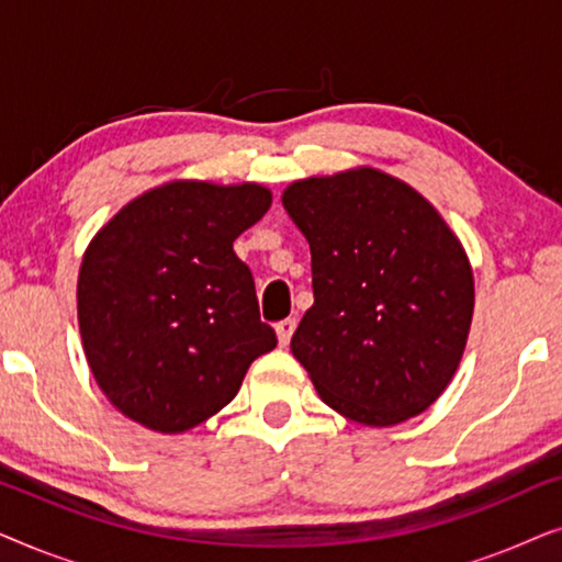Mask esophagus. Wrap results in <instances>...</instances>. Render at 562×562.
<instances>
[{
    "mask_svg": "<svg viewBox=\"0 0 562 562\" xmlns=\"http://www.w3.org/2000/svg\"><path fill=\"white\" fill-rule=\"evenodd\" d=\"M294 329H296V319H281L279 325H276V335H279V342L289 345L291 335H294Z\"/></svg>",
    "mask_w": 562,
    "mask_h": 562,
    "instance_id": "obj_1",
    "label": "esophagus"
}]
</instances>
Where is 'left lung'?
<instances>
[{
    "label": "left lung",
    "mask_w": 562,
    "mask_h": 562,
    "mask_svg": "<svg viewBox=\"0 0 562 562\" xmlns=\"http://www.w3.org/2000/svg\"><path fill=\"white\" fill-rule=\"evenodd\" d=\"M312 250L314 304L291 337L317 394L342 417L391 427L448 389L473 319L463 245L409 183L375 168L283 191Z\"/></svg>",
    "instance_id": "1"
}]
</instances>
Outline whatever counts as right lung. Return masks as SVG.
Masks as SVG:
<instances>
[{"label":"right lung","instance_id":"1","mask_svg":"<svg viewBox=\"0 0 562 562\" xmlns=\"http://www.w3.org/2000/svg\"><path fill=\"white\" fill-rule=\"evenodd\" d=\"M271 206L258 183L173 181L114 214L83 252L79 327L99 389L137 425L187 432L233 402L276 348L237 235Z\"/></svg>","mask_w":562,"mask_h":562}]
</instances>
